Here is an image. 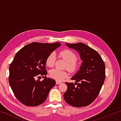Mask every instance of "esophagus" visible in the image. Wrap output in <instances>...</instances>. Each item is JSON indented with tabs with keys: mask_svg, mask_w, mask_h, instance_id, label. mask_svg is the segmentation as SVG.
Instances as JSON below:
<instances>
[{
	"mask_svg": "<svg viewBox=\"0 0 121 121\" xmlns=\"http://www.w3.org/2000/svg\"><path fill=\"white\" fill-rule=\"evenodd\" d=\"M61 82L60 81H56V84H61Z\"/></svg>",
	"mask_w": 121,
	"mask_h": 121,
	"instance_id": "1",
	"label": "esophagus"
}]
</instances>
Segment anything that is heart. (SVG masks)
Segmentation results:
<instances>
[{
	"mask_svg": "<svg viewBox=\"0 0 121 121\" xmlns=\"http://www.w3.org/2000/svg\"><path fill=\"white\" fill-rule=\"evenodd\" d=\"M60 56L67 62L66 68L71 72H75L78 69L79 63L76 61V56L70 50H65L60 53ZM56 56L54 53H51L47 57L46 64L48 66L52 67L54 65ZM68 73L65 71H61L57 69L51 70L50 76L51 78L56 81H61L68 76Z\"/></svg>",
	"mask_w": 121,
	"mask_h": 121,
	"instance_id": "obj_1",
	"label": "heart"
}]
</instances>
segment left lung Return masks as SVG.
<instances>
[{
	"label": "left lung",
	"mask_w": 121,
	"mask_h": 121,
	"mask_svg": "<svg viewBox=\"0 0 121 121\" xmlns=\"http://www.w3.org/2000/svg\"><path fill=\"white\" fill-rule=\"evenodd\" d=\"M65 45L76 51L83 62L79 70L71 78L76 82H65L68 88L63 95L64 99L73 107L88 106L98 97L105 81V63L97 51L85 44ZM77 82L80 83L77 84ZM76 83L77 86L74 85Z\"/></svg>",
	"instance_id": "8db88e82"
}]
</instances>
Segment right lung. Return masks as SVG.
<instances>
[{"mask_svg":"<svg viewBox=\"0 0 121 121\" xmlns=\"http://www.w3.org/2000/svg\"><path fill=\"white\" fill-rule=\"evenodd\" d=\"M61 45L60 43H32L16 53L9 65V83L14 95L27 106H37L43 103L56 81L47 78V57ZM44 77L40 82L37 77Z\"/></svg>","mask_w":121,"mask_h":121,"instance_id":"right-lung-1","label":"right lung"}]
</instances>
